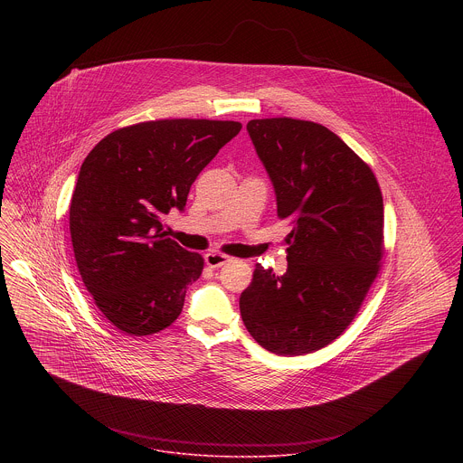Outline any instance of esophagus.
I'll return each instance as SVG.
<instances>
[{"mask_svg": "<svg viewBox=\"0 0 463 463\" xmlns=\"http://www.w3.org/2000/svg\"><path fill=\"white\" fill-rule=\"evenodd\" d=\"M230 260H232L230 257L221 255V253H206V255H204V264L208 265V267H212V269L221 267V265H224L226 262H230Z\"/></svg>", "mask_w": 463, "mask_h": 463, "instance_id": "obj_1", "label": "esophagus"}]
</instances>
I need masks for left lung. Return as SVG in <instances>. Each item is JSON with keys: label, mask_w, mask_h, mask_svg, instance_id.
<instances>
[{"label": "left lung", "mask_w": 463, "mask_h": 463, "mask_svg": "<svg viewBox=\"0 0 463 463\" xmlns=\"http://www.w3.org/2000/svg\"><path fill=\"white\" fill-rule=\"evenodd\" d=\"M248 132L274 185L278 217L290 219L287 272L257 264L241 294L251 336L298 356L353 323L383 257V198L373 169L323 125L253 119Z\"/></svg>", "instance_id": "left-lung-1"}]
</instances>
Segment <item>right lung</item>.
<instances>
[{"instance_id": "obj_1", "label": "right lung", "mask_w": 463, "mask_h": 463, "mask_svg": "<svg viewBox=\"0 0 463 463\" xmlns=\"http://www.w3.org/2000/svg\"><path fill=\"white\" fill-rule=\"evenodd\" d=\"M242 125L160 119L101 138L80 167L69 208L74 259L99 312L133 336L173 325L203 257L169 239L162 217Z\"/></svg>"}]
</instances>
